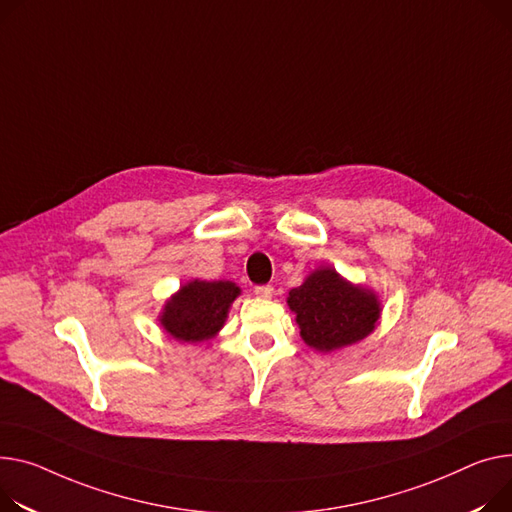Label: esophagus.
Instances as JSON below:
<instances>
[{
    "instance_id": "1",
    "label": "esophagus",
    "mask_w": 512,
    "mask_h": 512,
    "mask_svg": "<svg viewBox=\"0 0 512 512\" xmlns=\"http://www.w3.org/2000/svg\"><path fill=\"white\" fill-rule=\"evenodd\" d=\"M255 294L259 298H271V296H274V288H271V286H257Z\"/></svg>"
}]
</instances>
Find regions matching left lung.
I'll return each instance as SVG.
<instances>
[{"label":"left lung","mask_w":512,"mask_h":512,"mask_svg":"<svg viewBox=\"0 0 512 512\" xmlns=\"http://www.w3.org/2000/svg\"><path fill=\"white\" fill-rule=\"evenodd\" d=\"M288 306L302 342L317 352H335L358 344L381 321L379 294L339 276L333 267L313 269L288 292Z\"/></svg>","instance_id":"8db88e82"}]
</instances>
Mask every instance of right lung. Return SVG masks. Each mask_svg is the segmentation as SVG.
<instances>
[{
    "label": "right lung",
    "instance_id": "add662e5",
    "mask_svg": "<svg viewBox=\"0 0 512 512\" xmlns=\"http://www.w3.org/2000/svg\"><path fill=\"white\" fill-rule=\"evenodd\" d=\"M238 296L241 288L228 280H189L164 302L158 323L177 342H210L224 327Z\"/></svg>",
    "mask_w": 512,
    "mask_h": 512
}]
</instances>
